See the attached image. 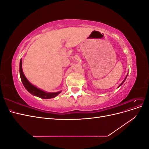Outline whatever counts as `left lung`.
Masks as SVG:
<instances>
[{
  "label": "left lung",
  "mask_w": 149,
  "mask_h": 149,
  "mask_svg": "<svg viewBox=\"0 0 149 149\" xmlns=\"http://www.w3.org/2000/svg\"><path fill=\"white\" fill-rule=\"evenodd\" d=\"M127 75H128V74H127V76H125V79H124V80H123V82H122V83H120V85H119V86H118V88H119V87H120V86H121V85H123V83H124V82H125V79H126V78H127Z\"/></svg>",
  "instance_id": "8db88e82"
}]
</instances>
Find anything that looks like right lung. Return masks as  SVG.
<instances>
[{
  "label": "right lung",
  "mask_w": 149,
  "mask_h": 149,
  "mask_svg": "<svg viewBox=\"0 0 149 149\" xmlns=\"http://www.w3.org/2000/svg\"><path fill=\"white\" fill-rule=\"evenodd\" d=\"M22 59H20V76L21 78V81L22 83H23L24 87L27 91L32 94L33 96H37L38 97L42 98V99H51L56 97L58 96L61 91H58L56 93H48L43 91L42 89H39L37 87H36L35 86L33 85L31 83H30L29 81L25 77V76L23 72V70H22Z\"/></svg>",
  "instance_id": "1"
}]
</instances>
